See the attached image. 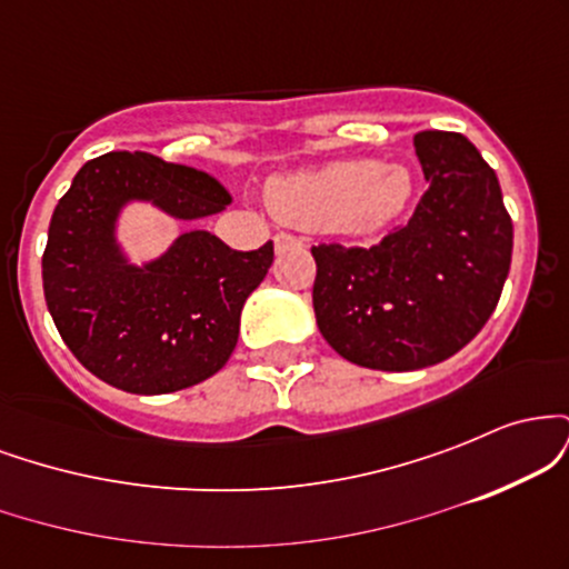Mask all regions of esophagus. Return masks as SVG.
Segmentation results:
<instances>
[{
  "instance_id": "obj_1",
  "label": "esophagus",
  "mask_w": 569,
  "mask_h": 569,
  "mask_svg": "<svg viewBox=\"0 0 569 569\" xmlns=\"http://www.w3.org/2000/svg\"><path fill=\"white\" fill-rule=\"evenodd\" d=\"M302 246V240L293 238V234H286V232H278L276 234V251H286V248H299Z\"/></svg>"
}]
</instances>
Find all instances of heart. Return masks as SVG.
<instances>
[{
  "label": "heart",
  "mask_w": 569,
  "mask_h": 569,
  "mask_svg": "<svg viewBox=\"0 0 569 569\" xmlns=\"http://www.w3.org/2000/svg\"><path fill=\"white\" fill-rule=\"evenodd\" d=\"M415 176L401 162L339 160L316 171L276 176L267 187L272 211L299 230L369 238L403 217Z\"/></svg>",
  "instance_id": "obj_1"
}]
</instances>
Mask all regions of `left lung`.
I'll list each match as a JSON object with an SVG mask.
<instances>
[{
    "label": "left lung",
    "instance_id": "obj_1",
    "mask_svg": "<svg viewBox=\"0 0 569 569\" xmlns=\"http://www.w3.org/2000/svg\"><path fill=\"white\" fill-rule=\"evenodd\" d=\"M428 192L380 246H312V307L326 342L367 369L447 361L479 335L511 270L513 224L498 176L462 133L422 130Z\"/></svg>",
    "mask_w": 569,
    "mask_h": 569
}]
</instances>
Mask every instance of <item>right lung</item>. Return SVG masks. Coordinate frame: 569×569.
Instances as JSON below:
<instances>
[{"mask_svg":"<svg viewBox=\"0 0 569 569\" xmlns=\"http://www.w3.org/2000/svg\"><path fill=\"white\" fill-rule=\"evenodd\" d=\"M136 202L192 224L224 211L232 194L217 176L147 152L84 162L50 219L42 286L58 335L84 369L126 393L160 396L230 361L240 310L272 264V240L234 251L213 232L187 230L133 262L120 221Z\"/></svg>","mask_w":569,"mask_h":569,"instance_id":"1","label":"right lung"}]
</instances>
